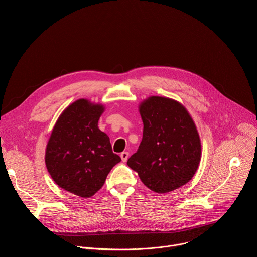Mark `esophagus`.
<instances>
[{
  "mask_svg": "<svg viewBox=\"0 0 257 257\" xmlns=\"http://www.w3.org/2000/svg\"><path fill=\"white\" fill-rule=\"evenodd\" d=\"M120 157H121V159H122V161H123V162H126V161L128 160L129 153H127V152H123V153L120 155Z\"/></svg>",
  "mask_w": 257,
  "mask_h": 257,
  "instance_id": "34e87169",
  "label": "esophagus"
}]
</instances>
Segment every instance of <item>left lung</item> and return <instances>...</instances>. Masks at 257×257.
Wrapping results in <instances>:
<instances>
[{
  "label": "left lung",
  "mask_w": 257,
  "mask_h": 257,
  "mask_svg": "<svg viewBox=\"0 0 257 257\" xmlns=\"http://www.w3.org/2000/svg\"><path fill=\"white\" fill-rule=\"evenodd\" d=\"M138 111L143 136L127 165L157 193L187 184L201 160L200 137L187 108L173 98L153 95L139 103Z\"/></svg>",
  "instance_id": "obj_1"
}]
</instances>
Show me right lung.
<instances>
[{
  "label": "right lung",
  "mask_w": 257,
  "mask_h": 257,
  "mask_svg": "<svg viewBox=\"0 0 257 257\" xmlns=\"http://www.w3.org/2000/svg\"><path fill=\"white\" fill-rule=\"evenodd\" d=\"M105 106L87 98L70 103L59 116L46 148L45 163L56 184L88 198L104 184L107 174L121 162L108 136L99 130Z\"/></svg>",
  "instance_id": "1"
}]
</instances>
